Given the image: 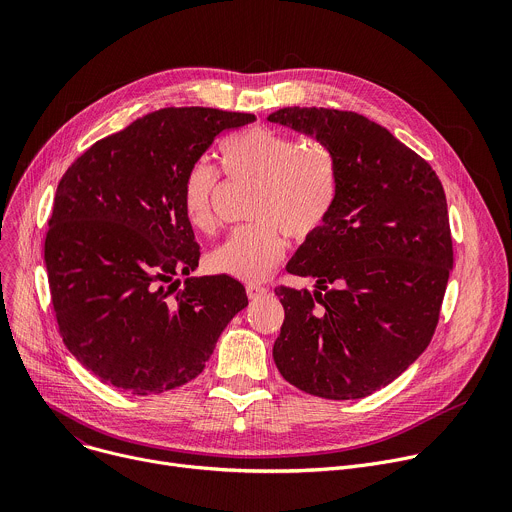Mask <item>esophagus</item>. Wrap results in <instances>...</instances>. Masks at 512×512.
<instances>
[{"instance_id":"esophagus-1","label":"esophagus","mask_w":512,"mask_h":512,"mask_svg":"<svg viewBox=\"0 0 512 512\" xmlns=\"http://www.w3.org/2000/svg\"><path fill=\"white\" fill-rule=\"evenodd\" d=\"M246 293H248V297H250L252 301H256V299H262V297L268 293V289H266V287H260V285H248V287H246Z\"/></svg>"}]
</instances>
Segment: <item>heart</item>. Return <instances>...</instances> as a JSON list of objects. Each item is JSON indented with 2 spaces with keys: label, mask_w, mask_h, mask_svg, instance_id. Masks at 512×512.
I'll list each match as a JSON object with an SVG mask.
<instances>
[{
  "label": "heart",
  "mask_w": 512,
  "mask_h": 512,
  "mask_svg": "<svg viewBox=\"0 0 512 512\" xmlns=\"http://www.w3.org/2000/svg\"><path fill=\"white\" fill-rule=\"evenodd\" d=\"M225 173L258 183L250 225L238 230L209 254V268L246 282L270 276L289 246L313 238L329 219L337 199V168L321 144L270 128H248L219 146ZM219 175L207 160H197L183 183V211L199 232L217 225L215 195Z\"/></svg>",
  "instance_id": "heart-1"
}]
</instances>
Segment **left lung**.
Returning <instances> with one entry per match:
<instances>
[{"mask_svg": "<svg viewBox=\"0 0 512 512\" xmlns=\"http://www.w3.org/2000/svg\"><path fill=\"white\" fill-rule=\"evenodd\" d=\"M268 122L315 138L337 168L329 219L287 266L317 291L274 289L285 307L276 368L307 394L362 399L399 378L437 327L453 266L441 181L360 113L285 107Z\"/></svg>", "mask_w": 512, "mask_h": 512, "instance_id": "left-lung-1", "label": "left lung"}]
</instances>
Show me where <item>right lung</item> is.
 <instances>
[{
	"label": "right lung",
	"instance_id": "add662e5",
	"mask_svg": "<svg viewBox=\"0 0 512 512\" xmlns=\"http://www.w3.org/2000/svg\"><path fill=\"white\" fill-rule=\"evenodd\" d=\"M252 113L164 107L85 150L54 195L44 262L56 323L77 362L130 394L199 376L225 325L248 305L227 274L199 266L183 211L189 168Z\"/></svg>",
	"mask_w": 512,
	"mask_h": 512
}]
</instances>
